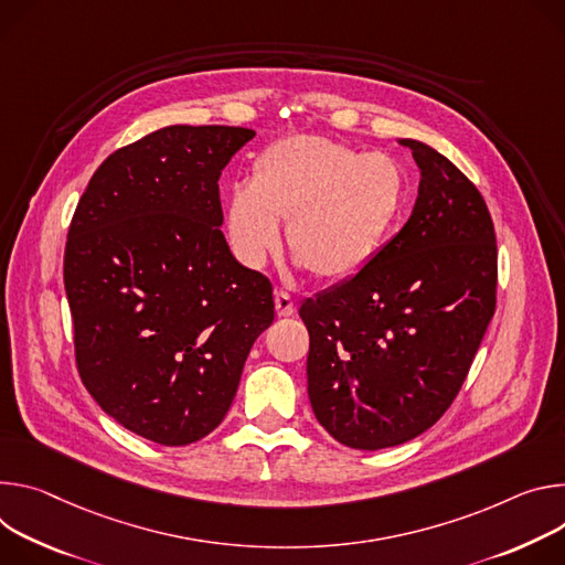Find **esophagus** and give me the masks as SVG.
I'll list each match as a JSON object with an SVG mask.
<instances>
[{"label": "esophagus", "mask_w": 565, "mask_h": 565, "mask_svg": "<svg viewBox=\"0 0 565 565\" xmlns=\"http://www.w3.org/2000/svg\"><path fill=\"white\" fill-rule=\"evenodd\" d=\"M274 305H276L278 317H291L294 315V300L287 291H276L274 294Z\"/></svg>", "instance_id": "1"}]
</instances>
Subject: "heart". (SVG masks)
<instances>
[{"label":"heart","instance_id":"heart-1","mask_svg":"<svg viewBox=\"0 0 565 565\" xmlns=\"http://www.w3.org/2000/svg\"><path fill=\"white\" fill-rule=\"evenodd\" d=\"M408 195V177L384 152L294 135L267 146L250 179L228 185L224 226L233 256L260 269L280 246V220L300 267L321 280L361 274L386 244Z\"/></svg>","mask_w":565,"mask_h":565}]
</instances>
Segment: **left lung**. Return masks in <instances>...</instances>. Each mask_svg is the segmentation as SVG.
<instances>
[{
  "instance_id": "1",
  "label": "left lung",
  "mask_w": 565,
  "mask_h": 565,
  "mask_svg": "<svg viewBox=\"0 0 565 565\" xmlns=\"http://www.w3.org/2000/svg\"><path fill=\"white\" fill-rule=\"evenodd\" d=\"M408 222L361 274L307 298V395L337 443L377 451L422 435L456 399L495 309L498 250L478 188L435 148Z\"/></svg>"
}]
</instances>
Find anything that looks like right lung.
<instances>
[{
	"label": "right lung",
	"instance_id": "right-lung-1",
	"mask_svg": "<svg viewBox=\"0 0 565 565\" xmlns=\"http://www.w3.org/2000/svg\"><path fill=\"white\" fill-rule=\"evenodd\" d=\"M254 130L168 125L109 154L65 248L81 380L128 430L163 447L202 440L274 323L271 282L220 231L217 179Z\"/></svg>",
	"mask_w": 565,
	"mask_h": 565
}]
</instances>
